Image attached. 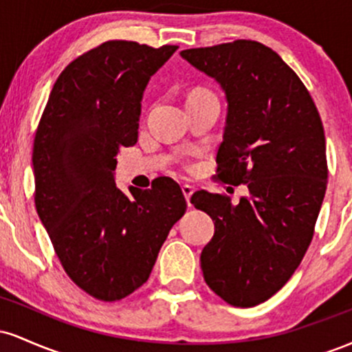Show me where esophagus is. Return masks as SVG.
Returning a JSON list of instances; mask_svg holds the SVG:
<instances>
[{
  "mask_svg": "<svg viewBox=\"0 0 352 352\" xmlns=\"http://www.w3.org/2000/svg\"><path fill=\"white\" fill-rule=\"evenodd\" d=\"M182 192H184L185 200H187V204H188V207H190V197L193 195V192H195V188H193L192 185L185 184V185H182Z\"/></svg>",
  "mask_w": 352,
  "mask_h": 352,
  "instance_id": "esophagus-1",
  "label": "esophagus"
}]
</instances>
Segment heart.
Instances as JSON below:
<instances>
[{"mask_svg":"<svg viewBox=\"0 0 352 352\" xmlns=\"http://www.w3.org/2000/svg\"><path fill=\"white\" fill-rule=\"evenodd\" d=\"M197 92H208V91H205V89H195V91H192L190 94H197Z\"/></svg>","mask_w":352,"mask_h":352,"instance_id":"1","label":"heart"}]
</instances>
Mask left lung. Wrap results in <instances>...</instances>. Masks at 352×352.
Returning a JSON list of instances; mask_svg holds the SVG:
<instances>
[{"mask_svg":"<svg viewBox=\"0 0 352 352\" xmlns=\"http://www.w3.org/2000/svg\"><path fill=\"white\" fill-rule=\"evenodd\" d=\"M180 56L225 92L218 179L250 192L236 205L205 190L192 195L215 223L201 272L221 300L252 308L285 286L313 238L328 179L321 117L296 72L265 44L238 39Z\"/></svg>","mask_w":352,"mask_h":352,"instance_id":"8db88e82","label":"left lung"}]
</instances>
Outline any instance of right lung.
<instances>
[{
    "label": "right lung",
    "mask_w": 352,
    "mask_h": 352,
    "mask_svg": "<svg viewBox=\"0 0 352 352\" xmlns=\"http://www.w3.org/2000/svg\"><path fill=\"white\" fill-rule=\"evenodd\" d=\"M179 46L107 41L59 74L33 147L34 204L56 254L80 289L102 301L151 276L165 238L187 208L172 179L116 185L117 153L137 142L148 80Z\"/></svg>",
    "instance_id": "add662e5"
}]
</instances>
